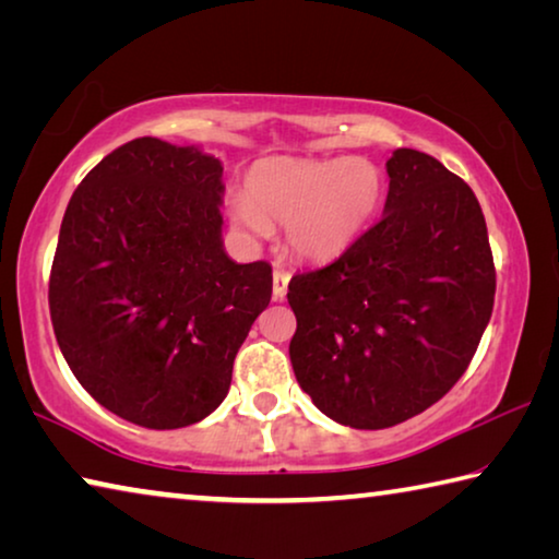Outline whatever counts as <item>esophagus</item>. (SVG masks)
<instances>
[{
    "label": "esophagus",
    "mask_w": 559,
    "mask_h": 559,
    "mask_svg": "<svg viewBox=\"0 0 559 559\" xmlns=\"http://www.w3.org/2000/svg\"><path fill=\"white\" fill-rule=\"evenodd\" d=\"M288 283H290V273L288 271H283V269L273 271V300L286 298Z\"/></svg>",
    "instance_id": "34e87169"
}]
</instances>
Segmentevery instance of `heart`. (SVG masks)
<instances>
[{
    "mask_svg": "<svg viewBox=\"0 0 559 559\" xmlns=\"http://www.w3.org/2000/svg\"><path fill=\"white\" fill-rule=\"evenodd\" d=\"M382 192V169L365 157H266L246 175L231 219L251 239H266L271 226L283 224L298 259L323 263L355 243Z\"/></svg>",
    "mask_w": 559,
    "mask_h": 559,
    "instance_id": "1",
    "label": "heart"
}]
</instances>
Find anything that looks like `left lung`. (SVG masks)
<instances>
[{"label":"left lung","instance_id":"left-lung-1","mask_svg":"<svg viewBox=\"0 0 559 559\" xmlns=\"http://www.w3.org/2000/svg\"><path fill=\"white\" fill-rule=\"evenodd\" d=\"M386 175L382 219L288 283L296 380L353 429L394 427L439 402L493 313V253L471 187L409 147L394 150Z\"/></svg>","mask_w":559,"mask_h":559}]
</instances>
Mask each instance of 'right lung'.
<instances>
[{
    "mask_svg": "<svg viewBox=\"0 0 559 559\" xmlns=\"http://www.w3.org/2000/svg\"><path fill=\"white\" fill-rule=\"evenodd\" d=\"M222 159L130 140L66 206L49 308L75 380L145 429L202 421L229 394L234 357L271 300L266 261L222 239Z\"/></svg>",
    "mask_w": 559,
    "mask_h": 559,
    "instance_id": "right-lung-1",
    "label": "right lung"
}]
</instances>
